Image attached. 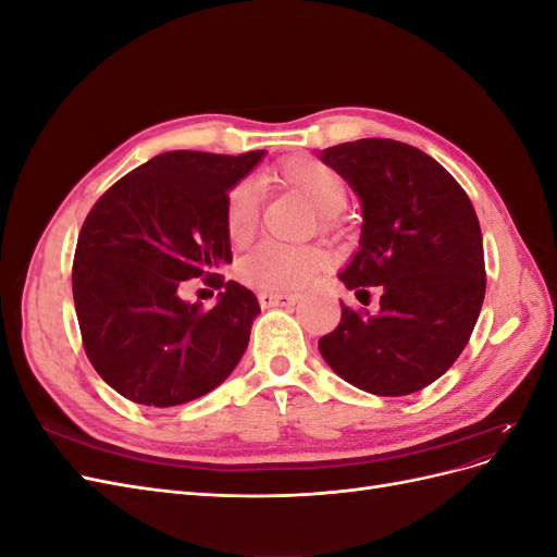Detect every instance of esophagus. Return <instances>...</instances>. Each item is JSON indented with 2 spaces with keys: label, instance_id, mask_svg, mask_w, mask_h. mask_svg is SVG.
Instances as JSON below:
<instances>
[{
  "label": "esophagus",
  "instance_id": "obj_1",
  "mask_svg": "<svg viewBox=\"0 0 557 557\" xmlns=\"http://www.w3.org/2000/svg\"><path fill=\"white\" fill-rule=\"evenodd\" d=\"M258 299H260V305L264 309H269V307H293L297 301V295H293V293H260Z\"/></svg>",
  "mask_w": 557,
  "mask_h": 557
}]
</instances>
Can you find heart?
Returning <instances> with one entry per match:
<instances>
[{
  "mask_svg": "<svg viewBox=\"0 0 557 557\" xmlns=\"http://www.w3.org/2000/svg\"><path fill=\"white\" fill-rule=\"evenodd\" d=\"M267 178L278 181L288 188L305 193L318 211L334 213L344 207V181L327 164L313 158H295L278 164ZM260 188L256 181H239L232 185L225 199V230L234 244H246L256 234L260 221ZM327 256L320 246L283 244L264 239L252 246L239 260V276L262 290H295L307 285L318 269H323Z\"/></svg>",
  "mask_w": 557,
  "mask_h": 557,
  "instance_id": "1",
  "label": "heart"
}]
</instances>
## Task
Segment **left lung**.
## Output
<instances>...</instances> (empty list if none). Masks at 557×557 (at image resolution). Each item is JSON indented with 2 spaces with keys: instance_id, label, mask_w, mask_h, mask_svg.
Instances as JSON below:
<instances>
[{
  "instance_id": "left-lung-1",
  "label": "left lung",
  "mask_w": 557,
  "mask_h": 557,
  "mask_svg": "<svg viewBox=\"0 0 557 557\" xmlns=\"http://www.w3.org/2000/svg\"><path fill=\"white\" fill-rule=\"evenodd\" d=\"M362 201L360 248L339 274L348 290L379 285V311L342 301L318 342L350 385L381 397L423 391L458 360L485 297L474 207L444 166L393 139H358L320 153Z\"/></svg>"
}]
</instances>
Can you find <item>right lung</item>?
I'll use <instances>...</instances> for the list:
<instances>
[{"label": "right lung", "mask_w": 557, "mask_h": 557, "mask_svg": "<svg viewBox=\"0 0 557 557\" xmlns=\"http://www.w3.org/2000/svg\"><path fill=\"white\" fill-rule=\"evenodd\" d=\"M262 158L264 150H170L90 209L74 252V305L88 360L115 393L176 407L211 393L239 364L260 305L215 272L232 262L227 193ZM199 275L224 290L213 310L177 297L180 281Z\"/></svg>", "instance_id": "1"}]
</instances>
